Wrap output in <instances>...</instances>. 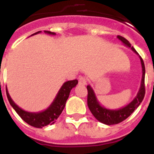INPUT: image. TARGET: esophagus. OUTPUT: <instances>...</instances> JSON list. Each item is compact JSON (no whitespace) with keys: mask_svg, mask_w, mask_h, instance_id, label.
<instances>
[{"mask_svg":"<svg viewBox=\"0 0 154 154\" xmlns=\"http://www.w3.org/2000/svg\"><path fill=\"white\" fill-rule=\"evenodd\" d=\"M79 85H87V79L85 77H81L79 79Z\"/></svg>","mask_w":154,"mask_h":154,"instance_id":"34e87169","label":"esophagus"}]
</instances>
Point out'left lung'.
<instances>
[{
    "mask_svg": "<svg viewBox=\"0 0 154 154\" xmlns=\"http://www.w3.org/2000/svg\"><path fill=\"white\" fill-rule=\"evenodd\" d=\"M117 38L123 43L124 45L130 48L135 53L139 55L138 53L136 51V49L133 48V46H131V44L129 43L128 40L120 35H118ZM140 59L142 66V73H143L140 89H139V91L136 96L134 97V99L125 106L118 109H106L100 104L91 87L90 85L87 86L88 92V106L92 115L100 122L109 125L120 123L121 122L126 119L127 118L134 112L135 109H137V107H139L140 103L143 100L144 95H145V84H144L145 82V65H144L143 59L140 57Z\"/></svg>",
    "mask_w": 154,
    "mask_h": 154,
    "instance_id": "left-lung-1",
    "label": "left lung"
}]
</instances>
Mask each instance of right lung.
Wrapping results in <instances>:
<instances>
[{
	"mask_svg": "<svg viewBox=\"0 0 154 154\" xmlns=\"http://www.w3.org/2000/svg\"><path fill=\"white\" fill-rule=\"evenodd\" d=\"M41 32V31L34 33L32 35H36L38 33ZM44 32L49 35H55L56 33L49 32V31H44ZM31 35V36H32ZM78 84L77 80H73V81H68L65 82L60 89L59 90L57 96L54 98L52 104L48 107L45 110L38 112H29L23 110L20 107L16 105L14 102L8 91V88L6 87V94L8 99L10 105L12 106L13 109L15 110V112L18 113V116L29 125H32L35 128H42L47 125H52V124L56 122V120L58 119V117L60 116L63 110L65 108L66 100L68 99V97L69 95L70 91L72 88L76 87V85Z\"/></svg>",
	"mask_w": 154,
	"mask_h": 154,
	"instance_id": "add662e5",
	"label": "right lung"
}]
</instances>
